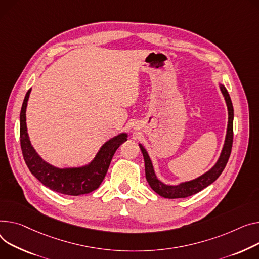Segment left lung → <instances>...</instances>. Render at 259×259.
I'll list each match as a JSON object with an SVG mask.
<instances>
[{"label": "left lung", "mask_w": 259, "mask_h": 259, "mask_svg": "<svg viewBox=\"0 0 259 259\" xmlns=\"http://www.w3.org/2000/svg\"><path fill=\"white\" fill-rule=\"evenodd\" d=\"M221 92L225 98L227 109H228V125H227V132L225 137V143H224L222 152L220 157L217 161V163L208 170L206 171L205 174L201 175L200 177L191 180L182 182L178 185H167L161 182L156 174H155V170L152 164V161L150 159V156L146 149L140 144V148L142 150V153L144 155V160H145V169H146V178L148 183L150 184L151 188L155 193H157L159 196L167 199H177V198H186L189 196H193L205 187L210 185L212 182H214L219 176L222 174V171L225 168L229 156L231 154L232 149V143H233V106L232 102L230 99V96L225 89V86L220 84Z\"/></svg>", "instance_id": "8db88e82"}]
</instances>
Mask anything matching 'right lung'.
<instances>
[{
    "instance_id": "right-lung-1",
    "label": "right lung",
    "mask_w": 259,
    "mask_h": 259,
    "mask_svg": "<svg viewBox=\"0 0 259 259\" xmlns=\"http://www.w3.org/2000/svg\"><path fill=\"white\" fill-rule=\"evenodd\" d=\"M31 89L27 92L22 105L20 137L23 156L32 175L52 191L63 195L80 196L92 193L105 178L115 151L127 141V133H120L107 141L89 164L80 167H56L46 162L31 145L26 124V109Z\"/></svg>"
}]
</instances>
